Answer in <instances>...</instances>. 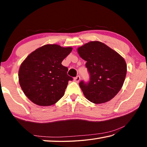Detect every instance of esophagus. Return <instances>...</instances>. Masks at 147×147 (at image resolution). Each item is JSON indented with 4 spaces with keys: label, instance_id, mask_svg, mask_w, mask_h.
Returning <instances> with one entry per match:
<instances>
[{
    "label": "esophagus",
    "instance_id": "obj_1",
    "mask_svg": "<svg viewBox=\"0 0 147 147\" xmlns=\"http://www.w3.org/2000/svg\"><path fill=\"white\" fill-rule=\"evenodd\" d=\"M80 80V76H77L75 77V78H74V81L76 82H78Z\"/></svg>",
    "mask_w": 147,
    "mask_h": 147
}]
</instances>
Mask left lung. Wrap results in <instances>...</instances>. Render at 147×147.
<instances>
[{"instance_id": "left-lung-1", "label": "left lung", "mask_w": 147, "mask_h": 147, "mask_svg": "<svg viewBox=\"0 0 147 147\" xmlns=\"http://www.w3.org/2000/svg\"><path fill=\"white\" fill-rule=\"evenodd\" d=\"M86 61L89 81L79 86L86 98L94 104L111 100L123 86L127 67L124 59L116 51L100 41H90L77 49Z\"/></svg>"}]
</instances>
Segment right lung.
<instances>
[{
    "mask_svg": "<svg viewBox=\"0 0 147 147\" xmlns=\"http://www.w3.org/2000/svg\"><path fill=\"white\" fill-rule=\"evenodd\" d=\"M73 50L58 45H45L26 57L19 70L22 90L32 102L41 106L56 103L64 95L68 82V68L62 61Z\"/></svg>",
    "mask_w": 147,
    "mask_h": 147,
    "instance_id": "add662e5",
    "label": "right lung"
}]
</instances>
